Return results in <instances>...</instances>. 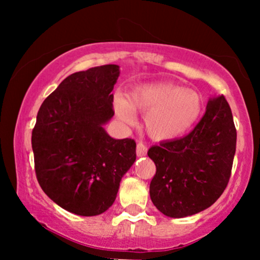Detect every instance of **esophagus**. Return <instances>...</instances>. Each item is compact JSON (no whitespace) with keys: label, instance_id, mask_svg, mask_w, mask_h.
Listing matches in <instances>:
<instances>
[{"label":"esophagus","instance_id":"esophagus-1","mask_svg":"<svg viewBox=\"0 0 260 260\" xmlns=\"http://www.w3.org/2000/svg\"><path fill=\"white\" fill-rule=\"evenodd\" d=\"M147 145L144 144L143 142H138V144H137V156L142 157V156H145L147 155Z\"/></svg>","mask_w":260,"mask_h":260}]
</instances>
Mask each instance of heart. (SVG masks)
Here are the masks:
<instances>
[{
    "label": "heart",
    "mask_w": 260,
    "mask_h": 260,
    "mask_svg": "<svg viewBox=\"0 0 260 260\" xmlns=\"http://www.w3.org/2000/svg\"><path fill=\"white\" fill-rule=\"evenodd\" d=\"M115 111L126 124L136 122L134 111L145 113L144 123L155 140H171L183 136L198 120L202 98L196 90L170 83H149L134 88L128 101L121 95L113 100Z\"/></svg>",
    "instance_id": "b5f03b06"
}]
</instances>
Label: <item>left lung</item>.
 <instances>
[{"instance_id":"1","label":"left lung","mask_w":260,"mask_h":260,"mask_svg":"<svg viewBox=\"0 0 260 260\" xmlns=\"http://www.w3.org/2000/svg\"><path fill=\"white\" fill-rule=\"evenodd\" d=\"M237 133L223 95L209 99L204 116L183 138L148 150L156 172L150 198L164 215L186 217L213 205L228 186Z\"/></svg>"}]
</instances>
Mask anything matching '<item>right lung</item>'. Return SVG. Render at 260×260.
I'll use <instances>...</instances> for the list:
<instances>
[{"label":"right lung","instance_id":"right-lung-1","mask_svg":"<svg viewBox=\"0 0 260 260\" xmlns=\"http://www.w3.org/2000/svg\"><path fill=\"white\" fill-rule=\"evenodd\" d=\"M117 64L76 72L41 104L31 133L35 174L51 201L82 216L103 214L136 161V142L104 129L115 115Z\"/></svg>","mask_w":260,"mask_h":260}]
</instances>
